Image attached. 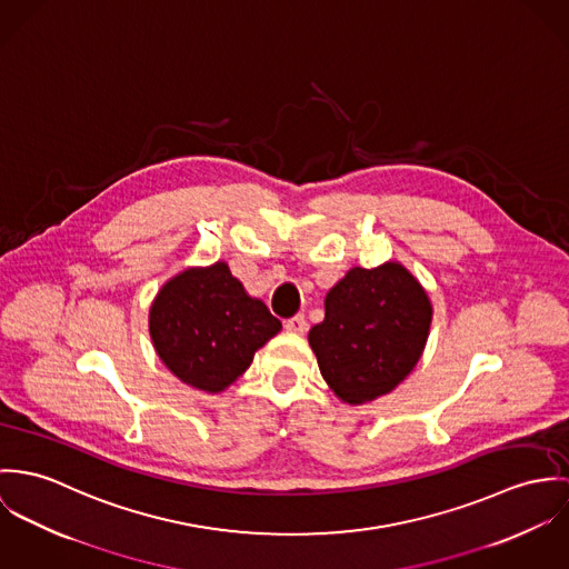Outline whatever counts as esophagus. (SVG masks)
<instances>
[{"label": "esophagus", "mask_w": 569, "mask_h": 569, "mask_svg": "<svg viewBox=\"0 0 569 569\" xmlns=\"http://www.w3.org/2000/svg\"><path fill=\"white\" fill-rule=\"evenodd\" d=\"M283 327H286L288 331H292V333H306V331H308V320H306V316L303 315L292 316V318L286 320Z\"/></svg>", "instance_id": "1"}]
</instances>
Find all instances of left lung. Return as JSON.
<instances>
[{
	"mask_svg": "<svg viewBox=\"0 0 569 569\" xmlns=\"http://www.w3.org/2000/svg\"><path fill=\"white\" fill-rule=\"evenodd\" d=\"M432 303L399 261L351 268L325 297V320L310 329L320 376L333 395L362 406L395 390L417 367Z\"/></svg>",
	"mask_w": 569,
	"mask_h": 569,
	"instance_id": "obj_1",
	"label": "left lung"
}]
</instances>
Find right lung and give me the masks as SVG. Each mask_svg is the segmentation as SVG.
<instances>
[{
  "mask_svg": "<svg viewBox=\"0 0 569 569\" xmlns=\"http://www.w3.org/2000/svg\"><path fill=\"white\" fill-rule=\"evenodd\" d=\"M150 338L172 376L202 392H222L281 331V320L251 297L227 261L191 266L168 279L148 315Z\"/></svg>",
  "mask_w": 569,
  "mask_h": 569,
  "instance_id": "add662e5",
  "label": "right lung"
}]
</instances>
